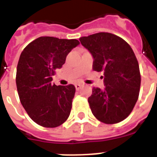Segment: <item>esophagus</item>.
<instances>
[{"mask_svg":"<svg viewBox=\"0 0 157 157\" xmlns=\"http://www.w3.org/2000/svg\"><path fill=\"white\" fill-rule=\"evenodd\" d=\"M81 86H82V85H81V84H76V85H75V87H76V90H80V89L81 88Z\"/></svg>","mask_w":157,"mask_h":157,"instance_id":"34e87169","label":"esophagus"}]
</instances>
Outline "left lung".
Segmentation results:
<instances>
[{
    "instance_id": "left-lung-1",
    "label": "left lung",
    "mask_w": 157,
    "mask_h": 157,
    "mask_svg": "<svg viewBox=\"0 0 157 157\" xmlns=\"http://www.w3.org/2000/svg\"><path fill=\"white\" fill-rule=\"evenodd\" d=\"M80 41L94 58L93 69L104 72V90L94 87L88 98L92 113L106 124L124 120L136 105L140 89V67L133 50L110 33L81 37Z\"/></svg>"
}]
</instances>
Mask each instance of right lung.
<instances>
[{
	"mask_svg": "<svg viewBox=\"0 0 157 157\" xmlns=\"http://www.w3.org/2000/svg\"><path fill=\"white\" fill-rule=\"evenodd\" d=\"M79 44L76 39L39 37L20 56L16 75L19 98L30 118L42 127H59L69 116L75 86H57L52 84V76Z\"/></svg>",
	"mask_w": 157,
	"mask_h": 157,
	"instance_id": "right-lung-1",
	"label": "right lung"
}]
</instances>
